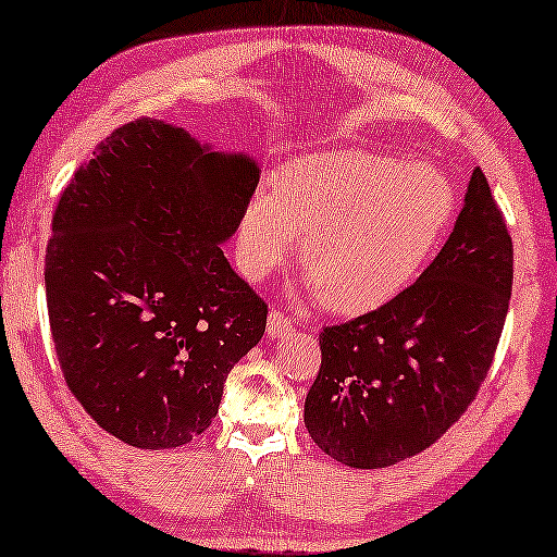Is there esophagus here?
<instances>
[{
    "label": "esophagus",
    "instance_id": "34e87169",
    "mask_svg": "<svg viewBox=\"0 0 557 557\" xmlns=\"http://www.w3.org/2000/svg\"><path fill=\"white\" fill-rule=\"evenodd\" d=\"M294 331V321L284 315L281 311H271L269 313V323H267V333L269 338H278V336H286V333Z\"/></svg>",
    "mask_w": 557,
    "mask_h": 557
}]
</instances>
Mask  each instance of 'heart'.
I'll return each mask as SVG.
<instances>
[{
	"label": "heart",
	"instance_id": "b5f03b06",
	"mask_svg": "<svg viewBox=\"0 0 557 557\" xmlns=\"http://www.w3.org/2000/svg\"><path fill=\"white\" fill-rule=\"evenodd\" d=\"M456 191L408 159L336 149L288 161L273 196L253 194L238 224V267L251 281L284 267L301 236V267L321 301L363 313L410 286L446 238Z\"/></svg>",
	"mask_w": 557,
	"mask_h": 557
}]
</instances>
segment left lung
<instances>
[{"mask_svg": "<svg viewBox=\"0 0 557 557\" xmlns=\"http://www.w3.org/2000/svg\"><path fill=\"white\" fill-rule=\"evenodd\" d=\"M512 290V242L481 169L441 253L371 313L321 331L304 421L350 468L396 466L466 413L498 348Z\"/></svg>", "mask_w": 557, "mask_h": 557, "instance_id": "left-lung-1", "label": "left lung"}]
</instances>
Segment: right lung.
Segmentation results:
<instances>
[{
    "mask_svg": "<svg viewBox=\"0 0 557 557\" xmlns=\"http://www.w3.org/2000/svg\"><path fill=\"white\" fill-rule=\"evenodd\" d=\"M259 184L246 153L136 119L101 141L57 203L45 261L64 381L134 448L189 443L267 331V304L221 244Z\"/></svg>",
    "mask_w": 557,
    "mask_h": 557,
    "instance_id": "right-lung-1",
    "label": "right lung"
}]
</instances>
